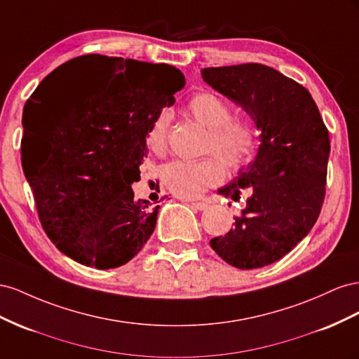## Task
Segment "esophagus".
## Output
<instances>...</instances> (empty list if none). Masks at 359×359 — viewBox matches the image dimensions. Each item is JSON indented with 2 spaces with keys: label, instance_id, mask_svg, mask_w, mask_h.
I'll list each match as a JSON object with an SVG mask.
<instances>
[{
  "label": "esophagus",
  "instance_id": "esophagus-1",
  "mask_svg": "<svg viewBox=\"0 0 359 359\" xmlns=\"http://www.w3.org/2000/svg\"><path fill=\"white\" fill-rule=\"evenodd\" d=\"M191 206L196 208L197 210H206L209 208V204L204 201H191Z\"/></svg>",
  "mask_w": 359,
  "mask_h": 359
}]
</instances>
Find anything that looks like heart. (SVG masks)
I'll use <instances>...</instances> for the list:
<instances>
[{
    "mask_svg": "<svg viewBox=\"0 0 359 359\" xmlns=\"http://www.w3.org/2000/svg\"><path fill=\"white\" fill-rule=\"evenodd\" d=\"M188 109L192 117L209 129L206 150L213 151L230 170L247 163L257 147L254 128L247 121L234 120L233 109L222 97L201 91L189 99ZM168 112L162 111L151 120L146 130V144L161 153L167 147ZM222 163L208 158L203 161H171L161 168V180L172 194L182 198H196L218 185L224 179Z\"/></svg>",
    "mask_w": 359,
    "mask_h": 359,
    "instance_id": "b5f03b06",
    "label": "heart"
}]
</instances>
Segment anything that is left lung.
<instances>
[{"instance_id":"1","label":"left lung","mask_w":359,"mask_h":359,"mask_svg":"<svg viewBox=\"0 0 359 359\" xmlns=\"http://www.w3.org/2000/svg\"><path fill=\"white\" fill-rule=\"evenodd\" d=\"M201 78L241 107L260 130L257 155L218 194L238 201L250 192L234 227L210 241L238 269L284 257L310 233L323 204L330 134L310 91L259 63L206 67Z\"/></svg>"}]
</instances>
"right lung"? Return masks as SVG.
I'll list each match as a JSON object with an SVG mask.
<instances>
[{"label":"right lung","mask_w":359,"mask_h":359,"mask_svg":"<svg viewBox=\"0 0 359 359\" xmlns=\"http://www.w3.org/2000/svg\"><path fill=\"white\" fill-rule=\"evenodd\" d=\"M183 87L174 66L91 54L57 67L27 100L24 172L43 230L72 260L118 268L151 236L159 206L137 200L132 183L149 125Z\"/></svg>","instance_id":"add662e5"}]
</instances>
